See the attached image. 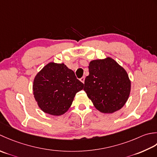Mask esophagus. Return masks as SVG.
<instances>
[{
    "label": "esophagus",
    "instance_id": "obj_1",
    "mask_svg": "<svg viewBox=\"0 0 157 157\" xmlns=\"http://www.w3.org/2000/svg\"><path fill=\"white\" fill-rule=\"evenodd\" d=\"M85 76H82V77H81V78H80V81H81L82 83H84V82H85Z\"/></svg>",
    "mask_w": 157,
    "mask_h": 157
}]
</instances>
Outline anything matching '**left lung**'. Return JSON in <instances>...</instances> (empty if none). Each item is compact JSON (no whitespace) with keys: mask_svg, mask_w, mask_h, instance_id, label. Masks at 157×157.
<instances>
[{"mask_svg":"<svg viewBox=\"0 0 157 157\" xmlns=\"http://www.w3.org/2000/svg\"><path fill=\"white\" fill-rule=\"evenodd\" d=\"M89 72L83 89L95 108L107 114L122 108L131 91V81L126 70L108 57L90 62Z\"/></svg>","mask_w":157,"mask_h":157,"instance_id":"8db88e82","label":"left lung"}]
</instances>
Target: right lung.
I'll use <instances>...</instances> for the list:
<instances>
[{
	"label": "right lung",
	"instance_id": "1",
	"mask_svg": "<svg viewBox=\"0 0 157 157\" xmlns=\"http://www.w3.org/2000/svg\"><path fill=\"white\" fill-rule=\"evenodd\" d=\"M83 83L64 63L50 62L37 73L33 82V94L44 113L60 116L68 110Z\"/></svg>",
	"mask_w": 157,
	"mask_h": 157
}]
</instances>
